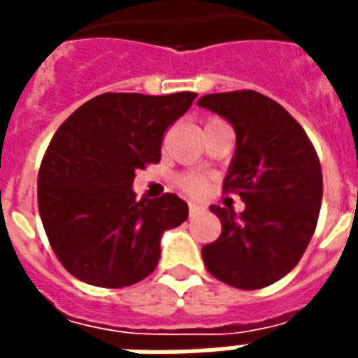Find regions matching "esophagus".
Masks as SVG:
<instances>
[{"mask_svg": "<svg viewBox=\"0 0 358 358\" xmlns=\"http://www.w3.org/2000/svg\"><path fill=\"white\" fill-rule=\"evenodd\" d=\"M187 207H189V217H197V215H201L203 210H205V207L199 205V203H189Z\"/></svg>", "mask_w": 358, "mask_h": 358, "instance_id": "obj_1", "label": "esophagus"}]
</instances>
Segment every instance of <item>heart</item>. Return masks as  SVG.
Returning <instances> with one entry per match:
<instances>
[{
    "label": "heart",
    "instance_id": "b5f03b06",
    "mask_svg": "<svg viewBox=\"0 0 358 358\" xmlns=\"http://www.w3.org/2000/svg\"><path fill=\"white\" fill-rule=\"evenodd\" d=\"M218 122H220V120H209L207 126L218 124ZM180 187H182L184 192H187V194L197 195L201 194L203 189L207 187V180H205L203 174H186V176L180 178Z\"/></svg>",
    "mask_w": 358,
    "mask_h": 358
}]
</instances>
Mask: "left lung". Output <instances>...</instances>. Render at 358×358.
Returning a JSON list of instances; mask_svg holds the SVG:
<instances>
[{
	"instance_id": "left-lung-1",
	"label": "left lung",
	"mask_w": 358,
	"mask_h": 358,
	"mask_svg": "<svg viewBox=\"0 0 358 358\" xmlns=\"http://www.w3.org/2000/svg\"><path fill=\"white\" fill-rule=\"evenodd\" d=\"M197 105L232 124L236 151L224 189L245 203L240 218L210 207L222 232L203 245L205 266L234 287H266L295 268L315 234L322 203L318 157L299 122L266 95L209 94Z\"/></svg>"
}]
</instances>
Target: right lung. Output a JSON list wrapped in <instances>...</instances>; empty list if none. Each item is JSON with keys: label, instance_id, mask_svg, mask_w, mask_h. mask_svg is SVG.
<instances>
[{"label": "right lung", "instance_id": "add662e5", "mask_svg": "<svg viewBox=\"0 0 358 358\" xmlns=\"http://www.w3.org/2000/svg\"><path fill=\"white\" fill-rule=\"evenodd\" d=\"M195 97L101 94L51 138L38 174V209L55 255L80 282H140L161 259V236L187 218L178 195L136 201L132 184L138 169L159 163L164 130Z\"/></svg>", "mask_w": 358, "mask_h": 358}]
</instances>
